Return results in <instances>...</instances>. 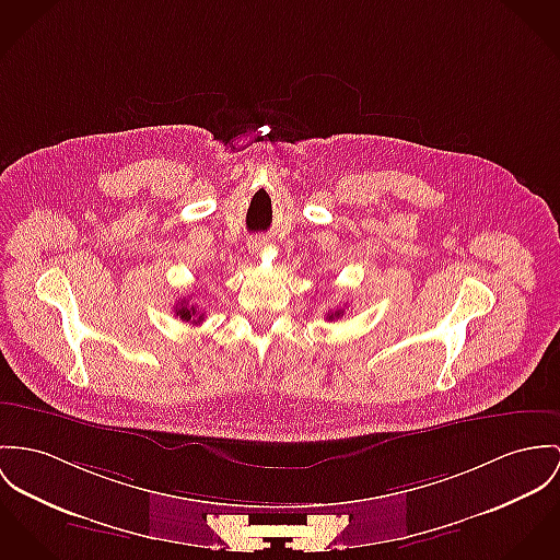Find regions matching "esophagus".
I'll return each mask as SVG.
<instances>
[{"instance_id":"obj_1","label":"esophagus","mask_w":560,"mask_h":560,"mask_svg":"<svg viewBox=\"0 0 560 560\" xmlns=\"http://www.w3.org/2000/svg\"><path fill=\"white\" fill-rule=\"evenodd\" d=\"M267 246H269V242H267L265 237H258V240L253 242V253H255V255H260L262 250H267Z\"/></svg>"}]
</instances>
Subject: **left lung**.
Segmentation results:
<instances>
[{"label":"left lung","instance_id":"obj_1","mask_svg":"<svg viewBox=\"0 0 560 560\" xmlns=\"http://www.w3.org/2000/svg\"><path fill=\"white\" fill-rule=\"evenodd\" d=\"M342 314H345V310H334V312H329V314H327V318H329V320H334V318H340Z\"/></svg>","mask_w":560,"mask_h":560}]
</instances>
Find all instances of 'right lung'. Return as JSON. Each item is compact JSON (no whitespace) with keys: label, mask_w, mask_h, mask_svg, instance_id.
Returning a JSON list of instances; mask_svg holds the SVG:
<instances>
[{"label":"right lung","mask_w":560,"mask_h":560,"mask_svg":"<svg viewBox=\"0 0 560 560\" xmlns=\"http://www.w3.org/2000/svg\"><path fill=\"white\" fill-rule=\"evenodd\" d=\"M175 314H177L184 323H192V325L203 323L205 318L203 312H199V305L190 304V300H182L179 304L175 305Z\"/></svg>","instance_id":"right-lung-1"}]
</instances>
